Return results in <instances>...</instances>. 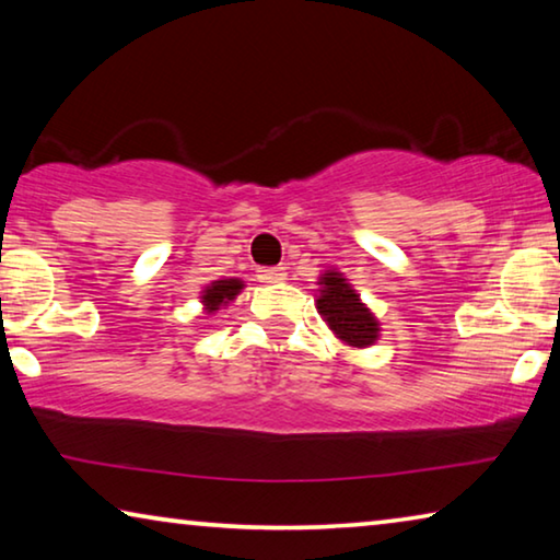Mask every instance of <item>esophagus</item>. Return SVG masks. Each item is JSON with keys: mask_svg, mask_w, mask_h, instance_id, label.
I'll return each instance as SVG.
<instances>
[{"mask_svg": "<svg viewBox=\"0 0 560 560\" xmlns=\"http://www.w3.org/2000/svg\"><path fill=\"white\" fill-rule=\"evenodd\" d=\"M287 279V271L283 267H269V269H259V281L261 283H279Z\"/></svg>", "mask_w": 560, "mask_h": 560, "instance_id": "esophagus-1", "label": "esophagus"}]
</instances>
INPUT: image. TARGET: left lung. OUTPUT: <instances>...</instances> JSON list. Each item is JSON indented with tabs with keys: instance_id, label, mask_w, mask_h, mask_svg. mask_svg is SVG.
<instances>
[{
	"instance_id": "left-lung-1",
	"label": "left lung",
	"mask_w": 560,
	"mask_h": 560,
	"mask_svg": "<svg viewBox=\"0 0 560 560\" xmlns=\"http://www.w3.org/2000/svg\"><path fill=\"white\" fill-rule=\"evenodd\" d=\"M316 283V311L326 320L330 334L353 350L375 346L381 338V320L360 299L353 283L338 269L320 271Z\"/></svg>"
}]
</instances>
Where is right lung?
I'll return each instance as SVG.
<instances>
[{
  "label": "right lung",
  "mask_w": 560,
  "mask_h": 560,
  "mask_svg": "<svg viewBox=\"0 0 560 560\" xmlns=\"http://www.w3.org/2000/svg\"><path fill=\"white\" fill-rule=\"evenodd\" d=\"M246 283L242 279H217L200 291V303L207 316H214L220 308H226L230 303L240 296Z\"/></svg>",
  "instance_id": "1"
}]
</instances>
